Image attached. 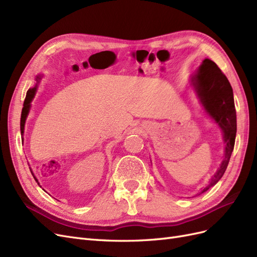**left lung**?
Segmentation results:
<instances>
[{
	"label": "left lung",
	"mask_w": 257,
	"mask_h": 257,
	"mask_svg": "<svg viewBox=\"0 0 257 257\" xmlns=\"http://www.w3.org/2000/svg\"><path fill=\"white\" fill-rule=\"evenodd\" d=\"M192 82L206 112L223 131V139L226 145L220 168L216 170L206 188L200 191L201 194L216 184L227 168L235 146L237 118L231 85L227 77L213 61L205 59L196 74L193 76Z\"/></svg>",
	"instance_id": "1"
}]
</instances>
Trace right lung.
<instances>
[{"label": "right lung", "instance_id": "1", "mask_svg": "<svg viewBox=\"0 0 257 257\" xmlns=\"http://www.w3.org/2000/svg\"><path fill=\"white\" fill-rule=\"evenodd\" d=\"M36 80L40 81L41 80V77L38 76L36 77ZM35 91H36V87L33 89H29V91L27 92V96L25 99V103H23V108H22V111H21V119H20V131H21V135H23V132H25V123H26V119L29 114V110H30V107H31V102H32V99L35 95ZM35 180L37 181V179L34 177Z\"/></svg>", "mask_w": 257, "mask_h": 257}]
</instances>
